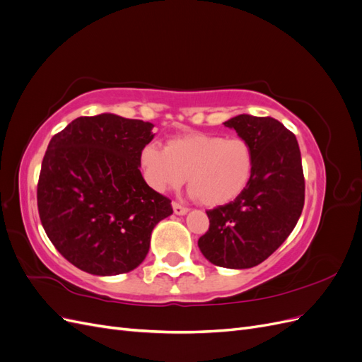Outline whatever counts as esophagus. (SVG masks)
<instances>
[{"label": "esophagus", "instance_id": "34e87169", "mask_svg": "<svg viewBox=\"0 0 362 362\" xmlns=\"http://www.w3.org/2000/svg\"><path fill=\"white\" fill-rule=\"evenodd\" d=\"M172 208H173V213H175V214H178V216L187 214V211H189V208H187V206H184V205L178 204V202H173V204H172Z\"/></svg>", "mask_w": 362, "mask_h": 362}]
</instances>
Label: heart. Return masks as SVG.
Segmentation results:
<instances>
[{"label":"heart","instance_id":"obj_1","mask_svg":"<svg viewBox=\"0 0 362 362\" xmlns=\"http://www.w3.org/2000/svg\"><path fill=\"white\" fill-rule=\"evenodd\" d=\"M254 152L243 139L206 133L172 137L164 149L148 144L139 166L152 190L178 189L187 177L192 194L206 206H221L242 194L254 173Z\"/></svg>","mask_w":362,"mask_h":362}]
</instances>
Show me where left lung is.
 <instances>
[{"label":"left lung","instance_id":"obj_1","mask_svg":"<svg viewBox=\"0 0 362 362\" xmlns=\"http://www.w3.org/2000/svg\"><path fill=\"white\" fill-rule=\"evenodd\" d=\"M254 152L246 190L208 210L210 228L198 240L204 257L226 269H250L291 234L303 210L305 178L296 136L273 117L238 115L225 122Z\"/></svg>","mask_w":362,"mask_h":362}]
</instances>
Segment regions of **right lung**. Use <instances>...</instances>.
Wrapping results in <instances>:
<instances>
[{
    "mask_svg": "<svg viewBox=\"0 0 362 362\" xmlns=\"http://www.w3.org/2000/svg\"><path fill=\"white\" fill-rule=\"evenodd\" d=\"M151 122L112 113L81 116L49 141L37 182L43 229L75 267L98 276L134 270L154 226L173 213L139 169Z\"/></svg>",
    "mask_w": 362,
    "mask_h": 362,
    "instance_id": "obj_1",
    "label": "right lung"
}]
</instances>
